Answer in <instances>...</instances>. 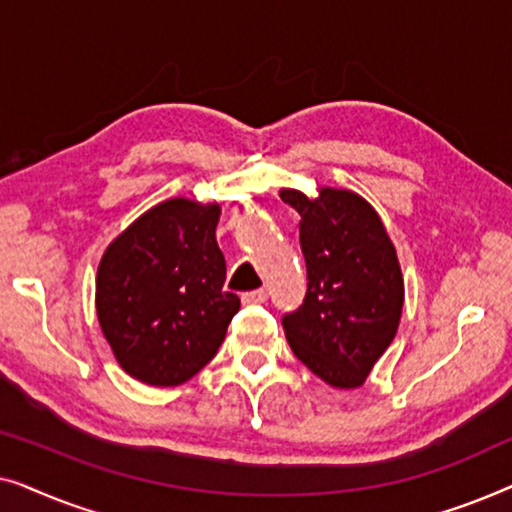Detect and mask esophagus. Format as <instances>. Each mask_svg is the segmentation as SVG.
<instances>
[{
  "instance_id": "1",
  "label": "esophagus",
  "mask_w": 512,
  "mask_h": 512,
  "mask_svg": "<svg viewBox=\"0 0 512 512\" xmlns=\"http://www.w3.org/2000/svg\"><path fill=\"white\" fill-rule=\"evenodd\" d=\"M265 300H268V291H265V289L242 293V303L244 305H258V303H265Z\"/></svg>"
}]
</instances>
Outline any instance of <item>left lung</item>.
Listing matches in <instances>:
<instances>
[{
  "mask_svg": "<svg viewBox=\"0 0 512 512\" xmlns=\"http://www.w3.org/2000/svg\"><path fill=\"white\" fill-rule=\"evenodd\" d=\"M300 214L307 293L282 317L293 354L338 389L366 382L394 340L403 310V275L380 216L361 195L321 188L319 198L284 188Z\"/></svg>",
  "mask_w": 512,
  "mask_h": 512,
  "instance_id": "8db88e82",
  "label": "left lung"
}]
</instances>
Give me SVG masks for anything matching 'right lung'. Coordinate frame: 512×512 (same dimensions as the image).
<instances>
[{
	"label": "right lung",
	"instance_id": "1",
	"mask_svg": "<svg viewBox=\"0 0 512 512\" xmlns=\"http://www.w3.org/2000/svg\"><path fill=\"white\" fill-rule=\"evenodd\" d=\"M221 207L172 198L151 207L104 251L97 319L125 373L177 387L200 373L226 338L240 298L223 291L216 244Z\"/></svg>",
	"mask_w": 512,
	"mask_h": 512
}]
</instances>
